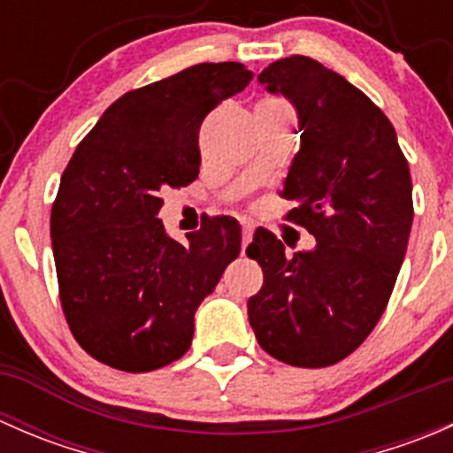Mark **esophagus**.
Listing matches in <instances>:
<instances>
[{
	"mask_svg": "<svg viewBox=\"0 0 453 453\" xmlns=\"http://www.w3.org/2000/svg\"><path fill=\"white\" fill-rule=\"evenodd\" d=\"M252 236H254L252 226H243V230H241V241H243V248L250 243V241H252Z\"/></svg>",
	"mask_w": 453,
	"mask_h": 453,
	"instance_id": "esophagus-1",
	"label": "esophagus"
}]
</instances>
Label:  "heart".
I'll use <instances>...</instances> for the list:
<instances>
[{"mask_svg": "<svg viewBox=\"0 0 453 453\" xmlns=\"http://www.w3.org/2000/svg\"><path fill=\"white\" fill-rule=\"evenodd\" d=\"M263 100H280V98H263Z\"/></svg>", "mask_w": 453, "mask_h": 453, "instance_id": "1", "label": "heart"}]
</instances>
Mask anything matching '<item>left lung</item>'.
<instances>
[{
    "label": "left lung",
    "instance_id": "obj_1",
    "mask_svg": "<svg viewBox=\"0 0 453 453\" xmlns=\"http://www.w3.org/2000/svg\"><path fill=\"white\" fill-rule=\"evenodd\" d=\"M258 81L298 109L303 142L282 190L296 208L285 219L318 243L289 258L256 230L248 256L263 287L248 300L250 324L272 357L333 366L364 344L395 289L414 217L408 159L386 113L315 58L291 54Z\"/></svg>",
    "mask_w": 453,
    "mask_h": 453
}]
</instances>
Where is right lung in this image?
<instances>
[{"label":"right lung","mask_w":453,"mask_h":453,"mask_svg":"<svg viewBox=\"0 0 453 453\" xmlns=\"http://www.w3.org/2000/svg\"><path fill=\"white\" fill-rule=\"evenodd\" d=\"M254 74L199 63L127 91L81 140L50 214L61 307L85 353L125 372L190 349L195 311L241 252V227L214 217L177 243L157 219L166 188L199 175V127Z\"/></svg>","instance_id":"1"}]
</instances>
